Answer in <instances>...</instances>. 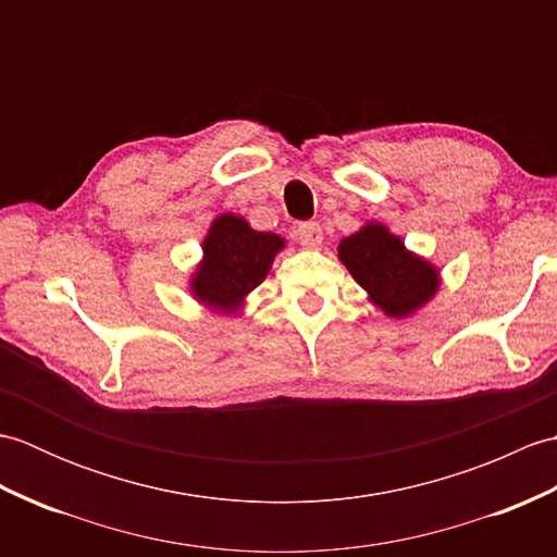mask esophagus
<instances>
[{
  "instance_id": "esophagus-1",
  "label": "esophagus",
  "mask_w": 557,
  "mask_h": 557,
  "mask_svg": "<svg viewBox=\"0 0 557 557\" xmlns=\"http://www.w3.org/2000/svg\"><path fill=\"white\" fill-rule=\"evenodd\" d=\"M297 239L301 242V246L306 248H318L323 244V230L321 224L315 222H301L297 227Z\"/></svg>"
}]
</instances>
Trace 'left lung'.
Segmentation results:
<instances>
[{"label": "left lung", "mask_w": 557, "mask_h": 557, "mask_svg": "<svg viewBox=\"0 0 557 557\" xmlns=\"http://www.w3.org/2000/svg\"><path fill=\"white\" fill-rule=\"evenodd\" d=\"M349 275L389 318H409L423 309L441 287V272L423 256L409 251L401 236L383 222H366L337 246Z\"/></svg>", "instance_id": "left-lung-1"}]
</instances>
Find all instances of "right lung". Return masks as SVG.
<instances>
[{"instance_id": "1", "label": "right lung", "mask_w": 557, "mask_h": 557, "mask_svg": "<svg viewBox=\"0 0 557 557\" xmlns=\"http://www.w3.org/2000/svg\"><path fill=\"white\" fill-rule=\"evenodd\" d=\"M282 248L280 234L258 232L234 212H222L210 222L188 292L215 313H242L246 297L268 277Z\"/></svg>"}]
</instances>
